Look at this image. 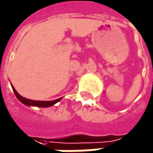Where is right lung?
I'll use <instances>...</instances> for the list:
<instances>
[{"instance_id": "right-lung-1", "label": "right lung", "mask_w": 153, "mask_h": 153, "mask_svg": "<svg viewBox=\"0 0 153 153\" xmlns=\"http://www.w3.org/2000/svg\"><path fill=\"white\" fill-rule=\"evenodd\" d=\"M13 92L15 94V96L17 97V99L23 104L27 105V106H36V107H42V108H46V107H51L52 105H54L55 103H57L58 102H60L62 100V98L60 99H57V100H54V101H32V100H30V99H26V98L21 96L17 91L16 90L14 89V87L13 86Z\"/></svg>"}]
</instances>
